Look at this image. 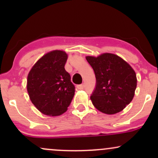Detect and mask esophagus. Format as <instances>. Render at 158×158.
<instances>
[{
  "label": "esophagus",
  "instance_id": "esophagus-1",
  "mask_svg": "<svg viewBox=\"0 0 158 158\" xmlns=\"http://www.w3.org/2000/svg\"><path fill=\"white\" fill-rule=\"evenodd\" d=\"M84 88H85V85L84 84H81V85H77V88L79 90H82V89H84Z\"/></svg>",
  "mask_w": 158,
  "mask_h": 158
}]
</instances>
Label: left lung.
Here are the masks:
<instances>
[{
	"mask_svg": "<svg viewBox=\"0 0 158 158\" xmlns=\"http://www.w3.org/2000/svg\"><path fill=\"white\" fill-rule=\"evenodd\" d=\"M86 59L96 77V86L90 96L94 106L107 114H117L124 109L135 96L137 88L135 70L114 54L87 56Z\"/></svg>",
	"mask_w": 158,
	"mask_h": 158,
	"instance_id": "1",
	"label": "left lung"
}]
</instances>
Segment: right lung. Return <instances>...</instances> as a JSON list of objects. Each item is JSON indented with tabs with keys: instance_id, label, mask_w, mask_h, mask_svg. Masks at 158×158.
<instances>
[{
	"instance_id": "add662e5",
	"label": "right lung",
	"mask_w": 158,
	"mask_h": 158,
	"mask_svg": "<svg viewBox=\"0 0 158 158\" xmlns=\"http://www.w3.org/2000/svg\"><path fill=\"white\" fill-rule=\"evenodd\" d=\"M66 52L53 50L34 64L27 77V91L32 104L45 115L59 116L71 103L75 86L65 70Z\"/></svg>"
}]
</instances>
